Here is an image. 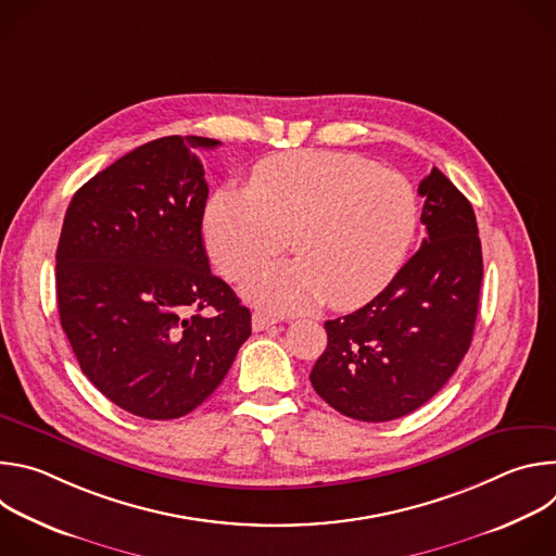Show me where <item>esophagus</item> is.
<instances>
[{"label":"esophagus","mask_w":556,"mask_h":556,"mask_svg":"<svg viewBox=\"0 0 556 556\" xmlns=\"http://www.w3.org/2000/svg\"><path fill=\"white\" fill-rule=\"evenodd\" d=\"M275 324H277L275 316H268V314H264V312H255V314H253V330H255V332H262V330H266V328H270V326H275Z\"/></svg>","instance_id":"esophagus-1"}]
</instances>
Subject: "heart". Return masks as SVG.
Segmentation results:
<instances>
[{"mask_svg": "<svg viewBox=\"0 0 556 556\" xmlns=\"http://www.w3.org/2000/svg\"><path fill=\"white\" fill-rule=\"evenodd\" d=\"M418 224L409 180L367 157L299 149L262 161L251 187L217 189L204 211L215 266L240 279L290 244L299 257L266 264L244 294L270 312H296L326 299L356 307L401 268Z\"/></svg>", "mask_w": 556, "mask_h": 556, "instance_id": "1", "label": "heart"}]
</instances>
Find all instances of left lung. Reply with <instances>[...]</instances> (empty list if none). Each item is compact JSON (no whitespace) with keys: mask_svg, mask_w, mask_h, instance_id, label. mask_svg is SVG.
I'll return each mask as SVG.
<instances>
[{"mask_svg":"<svg viewBox=\"0 0 556 556\" xmlns=\"http://www.w3.org/2000/svg\"><path fill=\"white\" fill-rule=\"evenodd\" d=\"M420 251L361 309L326 321L328 348L309 380L348 418H403L444 387L470 348L482 244L470 202L440 172L420 182Z\"/></svg>","mask_w":556,"mask_h":556,"instance_id":"left-lung-1","label":"left lung"}]
</instances>
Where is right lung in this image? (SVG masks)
<instances>
[{"label":"right lung","instance_id":"add662e5","mask_svg":"<svg viewBox=\"0 0 556 556\" xmlns=\"http://www.w3.org/2000/svg\"><path fill=\"white\" fill-rule=\"evenodd\" d=\"M217 144L165 136L136 147L65 211L61 328L90 382L147 420L200 407L251 337V309L211 273L202 240L208 185L191 149Z\"/></svg>","mask_w":556,"mask_h":556}]
</instances>
